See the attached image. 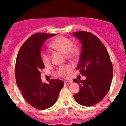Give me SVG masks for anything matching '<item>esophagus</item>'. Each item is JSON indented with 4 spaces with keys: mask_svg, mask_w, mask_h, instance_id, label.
<instances>
[{
    "mask_svg": "<svg viewBox=\"0 0 126 126\" xmlns=\"http://www.w3.org/2000/svg\"><path fill=\"white\" fill-rule=\"evenodd\" d=\"M64 83H65V85H69V84H71L72 83V81H65Z\"/></svg>",
    "mask_w": 126,
    "mask_h": 126,
    "instance_id": "esophagus-1",
    "label": "esophagus"
}]
</instances>
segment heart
Instances as JSON below:
<instances>
[{"label": "heart", "instance_id": "obj_1", "mask_svg": "<svg viewBox=\"0 0 126 126\" xmlns=\"http://www.w3.org/2000/svg\"><path fill=\"white\" fill-rule=\"evenodd\" d=\"M50 47L54 49L60 51L66 54L67 59H73L77 58L79 54V49L77 46L73 44V41L70 38L64 36H59L55 38L51 42ZM40 59L44 65H48L50 63L51 58L49 53L46 51H41L40 54ZM72 71L71 65H65L60 66L56 69L55 75L57 77L65 78Z\"/></svg>", "mask_w": 126, "mask_h": 126}]
</instances>
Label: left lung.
I'll return each instance as SVG.
<instances>
[{"instance_id": "8db88e82", "label": "left lung", "mask_w": 126, "mask_h": 126, "mask_svg": "<svg viewBox=\"0 0 126 126\" xmlns=\"http://www.w3.org/2000/svg\"><path fill=\"white\" fill-rule=\"evenodd\" d=\"M73 35L82 43L77 70L86 77L85 80H73L80 88L74 98L81 105L90 107L101 101L109 91L113 77L112 63L105 46L94 34L77 31Z\"/></svg>"}]
</instances>
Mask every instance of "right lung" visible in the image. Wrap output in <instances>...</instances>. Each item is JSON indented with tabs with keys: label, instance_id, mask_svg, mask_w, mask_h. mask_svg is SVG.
Instances as JSON below:
<instances>
[{
	"label": "right lung",
	"instance_id": "obj_1",
	"mask_svg": "<svg viewBox=\"0 0 126 126\" xmlns=\"http://www.w3.org/2000/svg\"><path fill=\"white\" fill-rule=\"evenodd\" d=\"M54 34L38 32L30 36L18 52L15 66L17 85L23 97L29 105L44 110L55 103L59 93L64 86L62 80L53 79L49 84L42 83L40 70L44 65L40 59L44 42Z\"/></svg>",
	"mask_w": 126,
	"mask_h": 126
}]
</instances>
